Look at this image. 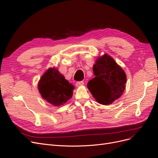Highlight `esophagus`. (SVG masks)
I'll list each match as a JSON object with an SVG mask.
<instances>
[{
  "instance_id": "1",
  "label": "esophagus",
  "mask_w": 158,
  "mask_h": 158,
  "mask_svg": "<svg viewBox=\"0 0 158 158\" xmlns=\"http://www.w3.org/2000/svg\"><path fill=\"white\" fill-rule=\"evenodd\" d=\"M84 85V82L83 81H78V82H77L75 83V85L77 86H82Z\"/></svg>"
}]
</instances>
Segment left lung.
Instances as JSON below:
<instances>
[{"mask_svg":"<svg viewBox=\"0 0 158 158\" xmlns=\"http://www.w3.org/2000/svg\"><path fill=\"white\" fill-rule=\"evenodd\" d=\"M95 77L90 80L87 87L99 104L109 105L124 92L127 81L124 71L110 56L104 54L93 66Z\"/></svg>","mask_w":158,"mask_h":158,"instance_id":"obj_1","label":"left lung"}]
</instances>
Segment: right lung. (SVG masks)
<instances>
[{
	"label": "right lung",
	"instance_id": "right-lung-1",
	"mask_svg": "<svg viewBox=\"0 0 158 158\" xmlns=\"http://www.w3.org/2000/svg\"><path fill=\"white\" fill-rule=\"evenodd\" d=\"M39 90L43 98L54 106L64 104L72 98L74 86L56 68H50L40 78Z\"/></svg>",
	"mask_w": 158,
	"mask_h": 158
}]
</instances>
